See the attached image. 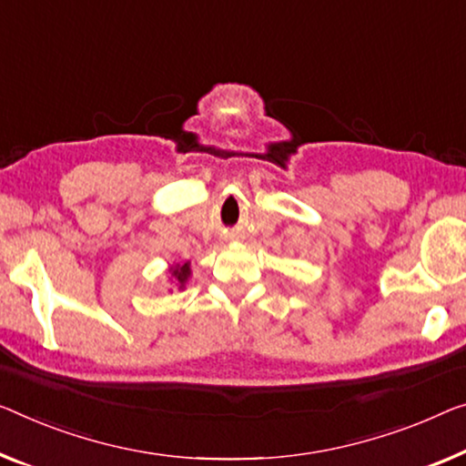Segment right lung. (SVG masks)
Returning <instances> with one entry per match:
<instances>
[{
	"mask_svg": "<svg viewBox=\"0 0 466 466\" xmlns=\"http://www.w3.org/2000/svg\"><path fill=\"white\" fill-rule=\"evenodd\" d=\"M167 272H169V282L176 284L177 290H184L186 282H188L190 276H192L190 261L182 263V266H179V263H173V266L167 268Z\"/></svg>",
	"mask_w": 466,
	"mask_h": 466,
	"instance_id": "1",
	"label": "right lung"
}]
</instances>
